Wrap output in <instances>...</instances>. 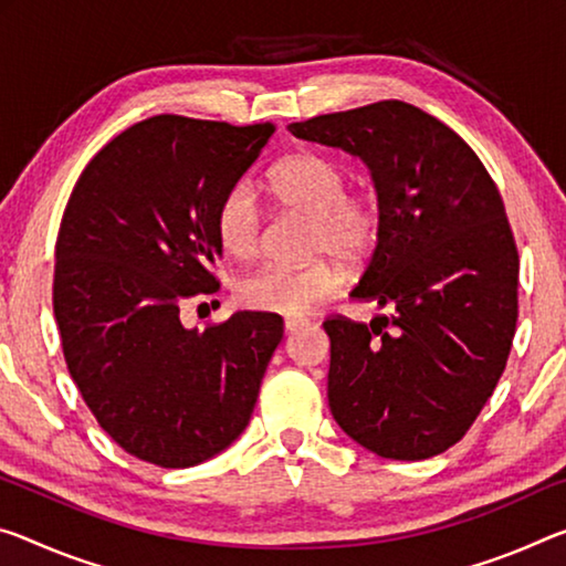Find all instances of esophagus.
<instances>
[{"label": "esophagus", "instance_id": "34e87169", "mask_svg": "<svg viewBox=\"0 0 566 566\" xmlns=\"http://www.w3.org/2000/svg\"><path fill=\"white\" fill-rule=\"evenodd\" d=\"M304 327H307V319H302V317H290V319H284V329H286V335H297V332H302Z\"/></svg>", "mask_w": 566, "mask_h": 566}]
</instances>
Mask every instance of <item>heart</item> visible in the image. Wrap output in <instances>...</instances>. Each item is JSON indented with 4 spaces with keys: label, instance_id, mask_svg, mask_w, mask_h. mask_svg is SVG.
I'll return each mask as SVG.
<instances>
[{
    "label": "heart",
    "instance_id": "1",
    "mask_svg": "<svg viewBox=\"0 0 566 566\" xmlns=\"http://www.w3.org/2000/svg\"><path fill=\"white\" fill-rule=\"evenodd\" d=\"M266 193L282 209L307 217L304 254H327L360 266L380 241L382 211L370 191H349V170L325 154H294L266 176ZM259 211L247 186L221 196L213 211V237L231 259H251L259 247ZM343 272L329 259L300 266L266 264L237 284L239 300L266 315L297 317L337 292Z\"/></svg>",
    "mask_w": 566,
    "mask_h": 566
}]
</instances>
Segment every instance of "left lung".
Here are the masks:
<instances>
[{"label": "left lung", "mask_w": 566, "mask_h": 566, "mask_svg": "<svg viewBox=\"0 0 566 566\" xmlns=\"http://www.w3.org/2000/svg\"><path fill=\"white\" fill-rule=\"evenodd\" d=\"M370 168L380 241L357 302L388 315L327 319V398L367 451L423 461L459 443L504 373L518 315V254L504 201L461 136L382 101L290 125Z\"/></svg>", "instance_id": "obj_1"}]
</instances>
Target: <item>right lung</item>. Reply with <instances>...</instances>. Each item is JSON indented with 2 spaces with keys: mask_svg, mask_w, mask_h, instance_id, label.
Returning a JSON list of instances; mask_svg holds the SVG:
<instances>
[{
  "mask_svg": "<svg viewBox=\"0 0 566 566\" xmlns=\"http://www.w3.org/2000/svg\"><path fill=\"white\" fill-rule=\"evenodd\" d=\"M154 115L90 160L62 213L52 304L80 396L123 451L203 463L244 433L282 317L237 312L188 329L181 304L219 290L213 211L272 138Z\"/></svg>",
  "mask_w": 566,
  "mask_h": 566,
  "instance_id": "right-lung-1",
  "label": "right lung"
}]
</instances>
